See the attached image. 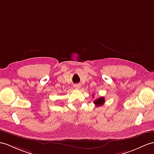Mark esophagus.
Here are the masks:
<instances>
[{
  "mask_svg": "<svg viewBox=\"0 0 154 154\" xmlns=\"http://www.w3.org/2000/svg\"><path fill=\"white\" fill-rule=\"evenodd\" d=\"M80 86L81 85H79V84H76V85H74V88L76 89H79L80 88Z\"/></svg>",
  "mask_w": 154,
  "mask_h": 154,
  "instance_id": "obj_1",
  "label": "esophagus"
}]
</instances>
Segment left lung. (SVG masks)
Here are the masks:
<instances>
[{"instance_id": "left-lung-1", "label": "left lung", "mask_w": 154, "mask_h": 154, "mask_svg": "<svg viewBox=\"0 0 154 154\" xmlns=\"http://www.w3.org/2000/svg\"><path fill=\"white\" fill-rule=\"evenodd\" d=\"M104 102H105V100H104V98L103 97H100V98L95 100L93 103H95V104L97 106H99L103 105V104L104 103Z\"/></svg>"}]
</instances>
